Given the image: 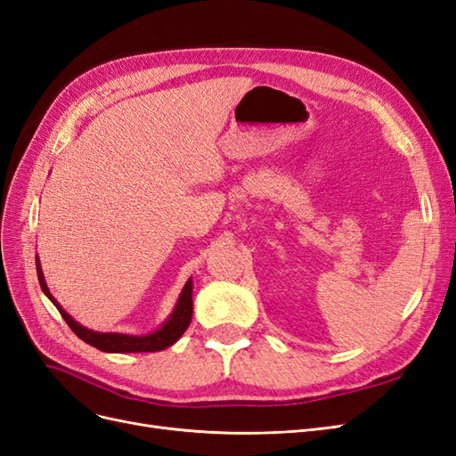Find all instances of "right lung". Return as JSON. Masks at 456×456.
<instances>
[{"mask_svg": "<svg viewBox=\"0 0 456 456\" xmlns=\"http://www.w3.org/2000/svg\"><path fill=\"white\" fill-rule=\"evenodd\" d=\"M36 267H37V281L39 286L43 289V293L54 303V306L58 308V313L66 320V324L69 326V330L76 333L81 341H85L86 345L96 346L98 350L104 352H157V350H165L170 345H174L175 341L180 339L183 335V331L187 330L191 316H193V282L187 281L180 301L175 305L174 313L170 316V320L167 324L160 328L159 331L151 333V335H143V337H136V335H123V333H98V331H91L83 326H79L76 320H73L64 308L58 305V301L49 293V288L45 284V278H43L41 273V265L39 259L36 257Z\"/></svg>", "mask_w": 456, "mask_h": 456, "instance_id": "obj_1", "label": "right lung"}]
</instances>
